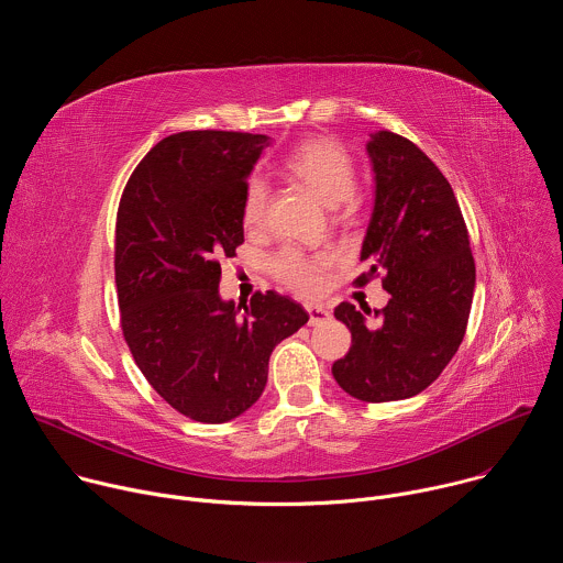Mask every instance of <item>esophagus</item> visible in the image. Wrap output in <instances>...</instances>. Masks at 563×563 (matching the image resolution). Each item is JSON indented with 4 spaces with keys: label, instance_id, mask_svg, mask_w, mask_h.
I'll return each instance as SVG.
<instances>
[{
    "label": "esophagus",
    "instance_id": "1",
    "mask_svg": "<svg viewBox=\"0 0 563 563\" xmlns=\"http://www.w3.org/2000/svg\"><path fill=\"white\" fill-rule=\"evenodd\" d=\"M307 313H309V325L325 323V320L332 316L325 305H307Z\"/></svg>",
    "mask_w": 563,
    "mask_h": 563
}]
</instances>
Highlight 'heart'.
Returning <instances> with one entry per match:
<instances>
[{
  "label": "heart",
  "mask_w": 563,
  "mask_h": 563,
  "mask_svg": "<svg viewBox=\"0 0 563 563\" xmlns=\"http://www.w3.org/2000/svg\"><path fill=\"white\" fill-rule=\"evenodd\" d=\"M285 169L330 207H339L341 202L350 207L354 202V159L334 137H309L300 142L285 157ZM267 202V180L261 176L252 178L243 200V224L247 229H258L265 222ZM330 263L332 258L328 254H305L298 247H285L274 256L272 272L289 289L309 296L323 285V272Z\"/></svg>",
  "instance_id": "b5f03b06"
}]
</instances>
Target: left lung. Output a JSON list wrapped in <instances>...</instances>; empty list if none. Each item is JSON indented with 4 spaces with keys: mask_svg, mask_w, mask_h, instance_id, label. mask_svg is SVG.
Listing matches in <instances>:
<instances>
[{
    "mask_svg": "<svg viewBox=\"0 0 563 563\" xmlns=\"http://www.w3.org/2000/svg\"><path fill=\"white\" fill-rule=\"evenodd\" d=\"M374 209L361 261L365 285L385 274L389 300L361 313L341 302L334 316L352 332L350 352L332 365L336 383L365 404L410 398L432 385L456 354L474 296L467 229L445 176L408 137L369 135Z\"/></svg>",
    "mask_w": 563,
    "mask_h": 563,
    "instance_id": "obj_1",
    "label": "left lung"
}]
</instances>
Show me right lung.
<instances>
[{
    "label": "right lung",
    "mask_w": 563,
    "mask_h": 563,
    "mask_svg": "<svg viewBox=\"0 0 563 563\" xmlns=\"http://www.w3.org/2000/svg\"><path fill=\"white\" fill-rule=\"evenodd\" d=\"M267 135L183 131L131 174L115 222V287L135 365L180 415L224 423L267 385L274 347L309 313L276 291L222 300L220 258L245 243L247 178Z\"/></svg>",
    "instance_id": "1"
}]
</instances>
